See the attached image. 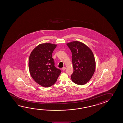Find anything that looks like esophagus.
Segmentation results:
<instances>
[{
	"label": "esophagus",
	"instance_id": "esophagus-1",
	"mask_svg": "<svg viewBox=\"0 0 123 123\" xmlns=\"http://www.w3.org/2000/svg\"><path fill=\"white\" fill-rule=\"evenodd\" d=\"M62 69L63 71H65V69H66V68L65 67H63V68H62Z\"/></svg>",
	"mask_w": 123,
	"mask_h": 123
}]
</instances>
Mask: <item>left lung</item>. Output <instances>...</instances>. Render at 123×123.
Listing matches in <instances>:
<instances>
[{"label": "left lung", "instance_id": "1", "mask_svg": "<svg viewBox=\"0 0 123 123\" xmlns=\"http://www.w3.org/2000/svg\"><path fill=\"white\" fill-rule=\"evenodd\" d=\"M72 53L74 72L71 78L74 83L83 85L92 78L96 69L93 54L90 48L81 42L67 44Z\"/></svg>", "mask_w": 123, "mask_h": 123}]
</instances>
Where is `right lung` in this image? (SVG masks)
Segmentation results:
<instances>
[{"instance_id": "1", "label": "right lung", "mask_w": 123, "mask_h": 123, "mask_svg": "<svg viewBox=\"0 0 123 123\" xmlns=\"http://www.w3.org/2000/svg\"><path fill=\"white\" fill-rule=\"evenodd\" d=\"M56 46L49 43L40 44L30 55L28 66L31 75L37 83L43 87L53 85L61 73L60 69L55 67L52 55Z\"/></svg>"}]
</instances>
